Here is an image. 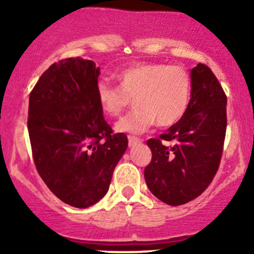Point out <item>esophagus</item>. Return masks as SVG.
Masks as SVG:
<instances>
[{
  "mask_svg": "<svg viewBox=\"0 0 254 254\" xmlns=\"http://www.w3.org/2000/svg\"><path fill=\"white\" fill-rule=\"evenodd\" d=\"M127 139H129V147L132 148L135 147V145L141 143V139L138 138V137H135V136H129L127 137Z\"/></svg>",
  "mask_w": 254,
  "mask_h": 254,
  "instance_id": "esophagus-1",
  "label": "esophagus"
}]
</instances>
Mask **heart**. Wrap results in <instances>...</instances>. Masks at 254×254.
I'll use <instances>...</instances> for the list:
<instances>
[{"label":"heart","instance_id":"heart-1","mask_svg":"<svg viewBox=\"0 0 254 254\" xmlns=\"http://www.w3.org/2000/svg\"><path fill=\"white\" fill-rule=\"evenodd\" d=\"M118 86L106 80L97 83L100 109L110 117H117L133 101L129 115L116 123L118 132L142 133L156 123L166 127L180 121L191 94V78L185 69L166 63H135L115 75Z\"/></svg>","mask_w":254,"mask_h":254}]
</instances>
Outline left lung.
<instances>
[{"mask_svg":"<svg viewBox=\"0 0 254 254\" xmlns=\"http://www.w3.org/2000/svg\"><path fill=\"white\" fill-rule=\"evenodd\" d=\"M227 97L209 66L191 69V99L177 124L160 138L147 141L151 161L144 179L154 196L182 205L205 190L222 156L227 127Z\"/></svg>","mask_w":254,"mask_h":254,"instance_id":"1","label":"left lung"}]
</instances>
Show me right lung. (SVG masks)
<instances>
[{
  "label": "right lung",
  "mask_w": 254,
  "mask_h": 254,
  "mask_svg": "<svg viewBox=\"0 0 254 254\" xmlns=\"http://www.w3.org/2000/svg\"><path fill=\"white\" fill-rule=\"evenodd\" d=\"M100 68L93 61L54 63L30 94L28 133L37 171L55 196L88 208L107 193L113 171L127 148L112 133L97 99Z\"/></svg>",
  "instance_id": "right-lung-1"
}]
</instances>
